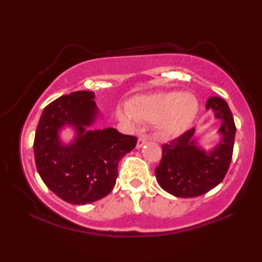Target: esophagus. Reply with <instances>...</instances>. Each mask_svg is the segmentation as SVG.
<instances>
[{"instance_id": "obj_1", "label": "esophagus", "mask_w": 262, "mask_h": 262, "mask_svg": "<svg viewBox=\"0 0 262 262\" xmlns=\"http://www.w3.org/2000/svg\"><path fill=\"white\" fill-rule=\"evenodd\" d=\"M145 143H147V140H145L144 137L140 136L139 140H137V143H136V149H141Z\"/></svg>"}]
</instances>
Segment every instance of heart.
<instances>
[{
    "mask_svg": "<svg viewBox=\"0 0 262 262\" xmlns=\"http://www.w3.org/2000/svg\"><path fill=\"white\" fill-rule=\"evenodd\" d=\"M198 110L199 103L194 95L162 91L134 97L128 101L127 107L118 108L117 115L129 127H136L140 121L155 122L159 134L172 137L187 129Z\"/></svg>",
    "mask_w": 262,
    "mask_h": 262,
    "instance_id": "obj_1",
    "label": "heart"
}]
</instances>
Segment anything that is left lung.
Segmentation results:
<instances>
[{
    "mask_svg": "<svg viewBox=\"0 0 262 262\" xmlns=\"http://www.w3.org/2000/svg\"><path fill=\"white\" fill-rule=\"evenodd\" d=\"M206 110L221 121L220 140L209 150L194 139L195 129L163 145L162 161L155 170L161 187L174 196L195 198L216 187L227 174L231 163L236 126L227 101L210 97Z\"/></svg>",
    "mask_w": 262,
    "mask_h": 262,
    "instance_id": "8db88e82",
    "label": "left lung"
}]
</instances>
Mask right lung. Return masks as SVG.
Masks as SVG:
<instances>
[{
    "label": "right lung",
    "mask_w": 262,
    "mask_h": 262,
    "mask_svg": "<svg viewBox=\"0 0 262 262\" xmlns=\"http://www.w3.org/2000/svg\"><path fill=\"white\" fill-rule=\"evenodd\" d=\"M95 92L76 91L43 108L34 136L37 171L53 193L72 205H86L106 196L118 178V164L135 148L137 139L114 128L91 129L99 117ZM72 127L66 144L59 133Z\"/></svg>",
    "instance_id": "add662e5"
}]
</instances>
